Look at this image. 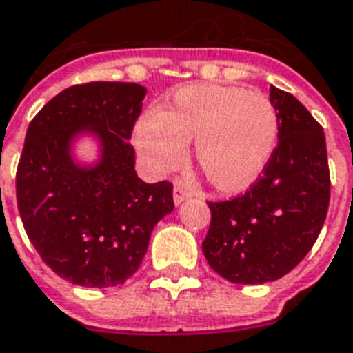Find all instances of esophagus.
<instances>
[{
  "mask_svg": "<svg viewBox=\"0 0 353 353\" xmlns=\"http://www.w3.org/2000/svg\"><path fill=\"white\" fill-rule=\"evenodd\" d=\"M187 198H190L189 189L181 183L174 185V202H176V205H179V203L183 202V200H187Z\"/></svg>",
  "mask_w": 353,
  "mask_h": 353,
  "instance_id": "34e87169",
  "label": "esophagus"
}]
</instances>
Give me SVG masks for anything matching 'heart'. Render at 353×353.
I'll use <instances>...</instances> for the list:
<instances>
[{
  "label": "heart",
  "mask_w": 353,
  "mask_h": 353,
  "mask_svg": "<svg viewBox=\"0 0 353 353\" xmlns=\"http://www.w3.org/2000/svg\"><path fill=\"white\" fill-rule=\"evenodd\" d=\"M279 138L275 106L243 88L189 85L172 103L140 117L134 142L155 174L183 163L187 143L203 176L221 192H241L262 176Z\"/></svg>",
  "instance_id": "heart-1"
}]
</instances>
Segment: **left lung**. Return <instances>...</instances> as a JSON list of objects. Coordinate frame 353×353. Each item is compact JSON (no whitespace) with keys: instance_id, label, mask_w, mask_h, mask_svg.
I'll return each instance as SVG.
<instances>
[{"instance_id":"left-lung-1","label":"left lung","mask_w":353,"mask_h":353,"mask_svg":"<svg viewBox=\"0 0 353 353\" xmlns=\"http://www.w3.org/2000/svg\"><path fill=\"white\" fill-rule=\"evenodd\" d=\"M279 142L262 176L241 196L208 202L202 243L211 270L236 284H263L296 268L320 236L330 208L322 125L296 97L271 85Z\"/></svg>"}]
</instances>
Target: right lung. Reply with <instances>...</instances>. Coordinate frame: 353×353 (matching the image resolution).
Listing matches in <instances>:
<instances>
[{"label": "right lung", "instance_id": "right-lung-1", "mask_svg": "<svg viewBox=\"0 0 353 353\" xmlns=\"http://www.w3.org/2000/svg\"><path fill=\"white\" fill-rule=\"evenodd\" d=\"M145 88L125 82L70 85L31 119L17 170L26 234L56 275L85 288L123 284L140 268L155 224L174 210L172 183L134 172L132 129ZM83 130L101 142L91 169L70 143Z\"/></svg>", "mask_w": 353, "mask_h": 353}]
</instances>
